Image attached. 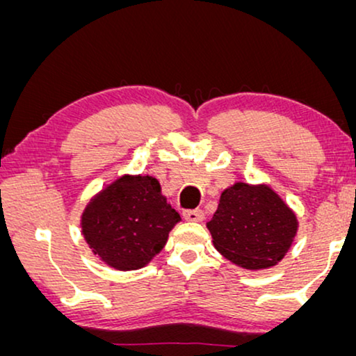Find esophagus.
<instances>
[{
  "mask_svg": "<svg viewBox=\"0 0 356 356\" xmlns=\"http://www.w3.org/2000/svg\"><path fill=\"white\" fill-rule=\"evenodd\" d=\"M183 218L188 222H201L204 218L202 211L194 209V211H183Z\"/></svg>",
  "mask_w": 356,
  "mask_h": 356,
  "instance_id": "esophagus-1",
  "label": "esophagus"
}]
</instances>
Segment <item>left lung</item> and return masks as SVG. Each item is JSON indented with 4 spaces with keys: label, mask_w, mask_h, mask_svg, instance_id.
<instances>
[{
    "label": "left lung",
    "mask_w": 356,
    "mask_h": 356,
    "mask_svg": "<svg viewBox=\"0 0 356 356\" xmlns=\"http://www.w3.org/2000/svg\"><path fill=\"white\" fill-rule=\"evenodd\" d=\"M207 228L223 257L243 269L259 270L284 259L298 220L267 184L235 183L222 193Z\"/></svg>",
    "instance_id": "1"
}]
</instances>
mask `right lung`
<instances>
[{"label":"right lung","mask_w":356,"mask_h":356,"mask_svg":"<svg viewBox=\"0 0 356 356\" xmlns=\"http://www.w3.org/2000/svg\"><path fill=\"white\" fill-rule=\"evenodd\" d=\"M179 220L157 178L124 175L90 199L81 227L92 252L105 264L138 270L163 250Z\"/></svg>","instance_id":"1"}]
</instances>
